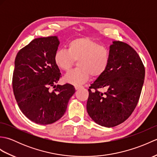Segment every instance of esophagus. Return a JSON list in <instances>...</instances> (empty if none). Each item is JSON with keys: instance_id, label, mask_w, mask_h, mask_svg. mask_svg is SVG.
<instances>
[{"instance_id": "34e87169", "label": "esophagus", "mask_w": 157, "mask_h": 157, "mask_svg": "<svg viewBox=\"0 0 157 157\" xmlns=\"http://www.w3.org/2000/svg\"><path fill=\"white\" fill-rule=\"evenodd\" d=\"M83 88L82 86H75V90H79V89H80V88Z\"/></svg>"}]
</instances>
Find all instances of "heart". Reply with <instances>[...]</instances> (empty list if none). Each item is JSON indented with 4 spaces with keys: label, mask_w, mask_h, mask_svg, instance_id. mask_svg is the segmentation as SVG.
I'll list each match as a JSON object with an SVG mask.
<instances>
[{
    "label": "heart",
    "mask_w": 157,
    "mask_h": 157,
    "mask_svg": "<svg viewBox=\"0 0 157 157\" xmlns=\"http://www.w3.org/2000/svg\"><path fill=\"white\" fill-rule=\"evenodd\" d=\"M67 47V50H57L54 55L56 67L65 72L69 71L78 61V67L65 75L66 82L82 84L90 75L98 78L107 69L111 58L109 50L95 40L89 37L77 38L68 43Z\"/></svg>",
    "instance_id": "obj_1"
}]
</instances>
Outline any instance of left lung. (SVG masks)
I'll use <instances>...</instances> for the list:
<instances>
[{
	"mask_svg": "<svg viewBox=\"0 0 157 157\" xmlns=\"http://www.w3.org/2000/svg\"><path fill=\"white\" fill-rule=\"evenodd\" d=\"M110 63L104 74L89 87L86 105L90 117L102 126L112 128L124 122L137 105L144 84L145 68L131 46L114 41ZM107 88L103 93L99 89Z\"/></svg>",
	"mask_w": 157,
	"mask_h": 157,
	"instance_id": "obj_1",
	"label": "left lung"
}]
</instances>
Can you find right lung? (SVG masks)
Returning a JSON list of instances; mask_svg holds the SVG:
<instances>
[{
    "instance_id": "obj_1",
    "label": "right lung",
    "mask_w": 157,
    "mask_h": 157,
    "mask_svg": "<svg viewBox=\"0 0 157 157\" xmlns=\"http://www.w3.org/2000/svg\"><path fill=\"white\" fill-rule=\"evenodd\" d=\"M59 41L56 36L33 40L17 52L13 74V90L19 107L38 124L61 119L75 90L65 84L55 85L61 77L54 61ZM51 87L55 88L51 91Z\"/></svg>"
}]
</instances>
